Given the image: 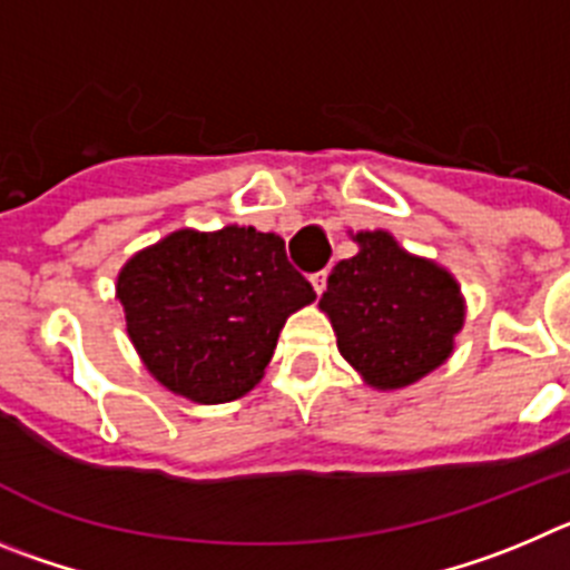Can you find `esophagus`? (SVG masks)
<instances>
[{"mask_svg": "<svg viewBox=\"0 0 570 570\" xmlns=\"http://www.w3.org/2000/svg\"><path fill=\"white\" fill-rule=\"evenodd\" d=\"M326 275H330V273H326V269H321V273H312L309 275V284H312V289L317 292V295H321V292L326 289Z\"/></svg>", "mask_w": 570, "mask_h": 570, "instance_id": "1", "label": "esophagus"}]
</instances>
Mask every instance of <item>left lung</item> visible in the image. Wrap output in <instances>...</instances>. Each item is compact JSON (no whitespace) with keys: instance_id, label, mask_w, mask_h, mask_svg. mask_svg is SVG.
<instances>
[{"instance_id":"8db88e82","label":"left lung","mask_w":570,"mask_h":570,"mask_svg":"<svg viewBox=\"0 0 570 570\" xmlns=\"http://www.w3.org/2000/svg\"><path fill=\"white\" fill-rule=\"evenodd\" d=\"M355 240L357 255L332 266L321 309L341 355L368 386H412L454 352L465 321L460 284L383 229L357 233Z\"/></svg>"}]
</instances>
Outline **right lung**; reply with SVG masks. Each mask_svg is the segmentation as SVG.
I'll use <instances>...</instances> for the list:
<instances>
[{"instance_id":"obj_1","label":"right lung","mask_w":570,"mask_h":570,"mask_svg":"<svg viewBox=\"0 0 570 570\" xmlns=\"http://www.w3.org/2000/svg\"><path fill=\"white\" fill-rule=\"evenodd\" d=\"M116 297L147 372L193 403L253 392L286 317L315 301L284 240L255 227L178 229L132 255Z\"/></svg>"}]
</instances>
